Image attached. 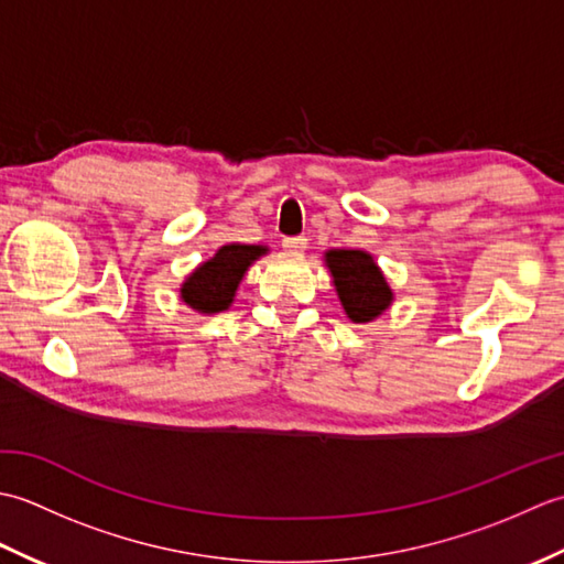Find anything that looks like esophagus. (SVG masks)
Here are the masks:
<instances>
[{
    "label": "esophagus",
    "instance_id": "obj_1",
    "mask_svg": "<svg viewBox=\"0 0 564 564\" xmlns=\"http://www.w3.org/2000/svg\"><path fill=\"white\" fill-rule=\"evenodd\" d=\"M283 249L289 251V254H303V251L307 249V239L305 237H285Z\"/></svg>",
    "mask_w": 564,
    "mask_h": 564
}]
</instances>
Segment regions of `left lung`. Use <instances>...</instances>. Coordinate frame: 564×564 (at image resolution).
I'll use <instances>...</instances> for the list:
<instances>
[{"label":"left lung","instance_id":"1","mask_svg":"<svg viewBox=\"0 0 564 564\" xmlns=\"http://www.w3.org/2000/svg\"><path fill=\"white\" fill-rule=\"evenodd\" d=\"M325 267L344 313L354 325L373 322L392 305L394 293L370 251L327 249Z\"/></svg>","mask_w":564,"mask_h":564}]
</instances>
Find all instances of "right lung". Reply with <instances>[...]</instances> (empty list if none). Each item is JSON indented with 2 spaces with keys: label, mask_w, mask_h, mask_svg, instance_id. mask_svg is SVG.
I'll return each instance as SVG.
<instances>
[{
  "label": "right lung",
  "mask_w": 564,
  "mask_h": 564,
  "mask_svg": "<svg viewBox=\"0 0 564 564\" xmlns=\"http://www.w3.org/2000/svg\"><path fill=\"white\" fill-rule=\"evenodd\" d=\"M267 254V245H223L208 261L198 263V267L186 275L182 289H178V297H182V303L194 310V313H225V310L235 303L239 283H242L251 263Z\"/></svg>",
  "instance_id": "right-lung-1"
}]
</instances>
